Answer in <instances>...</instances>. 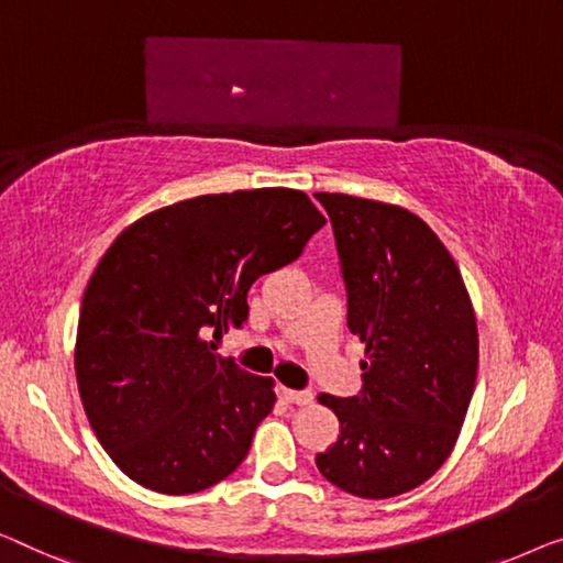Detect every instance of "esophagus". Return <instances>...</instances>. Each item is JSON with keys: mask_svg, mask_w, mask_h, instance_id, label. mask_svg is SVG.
Here are the masks:
<instances>
[{"mask_svg": "<svg viewBox=\"0 0 563 563\" xmlns=\"http://www.w3.org/2000/svg\"><path fill=\"white\" fill-rule=\"evenodd\" d=\"M280 397L288 401V405H296V407H306L313 401V394L310 391H296V389H280Z\"/></svg>", "mask_w": 563, "mask_h": 563, "instance_id": "esophagus-1", "label": "esophagus"}]
</instances>
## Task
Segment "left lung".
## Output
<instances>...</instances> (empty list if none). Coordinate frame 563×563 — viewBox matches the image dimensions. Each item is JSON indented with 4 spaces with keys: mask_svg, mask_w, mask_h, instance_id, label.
<instances>
[{
    "mask_svg": "<svg viewBox=\"0 0 563 563\" xmlns=\"http://www.w3.org/2000/svg\"><path fill=\"white\" fill-rule=\"evenodd\" d=\"M366 343L356 397L318 394L341 434L316 465L358 498H394L450 457L477 376V325L463 275L430 224L405 207L318 191Z\"/></svg>",
    "mask_w": 563,
    "mask_h": 563,
    "instance_id": "8db88e82",
    "label": "left lung"
}]
</instances>
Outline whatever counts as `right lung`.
<instances>
[{
    "instance_id": "obj_1",
    "label": "right lung",
    "mask_w": 563,
    "mask_h": 563,
    "mask_svg": "<svg viewBox=\"0 0 563 563\" xmlns=\"http://www.w3.org/2000/svg\"><path fill=\"white\" fill-rule=\"evenodd\" d=\"M325 224L303 191L271 187L176 201L125 228L80 306L75 376L98 442L131 481L166 496L212 488L273 412V379L207 339L247 321L260 275Z\"/></svg>"
}]
</instances>
